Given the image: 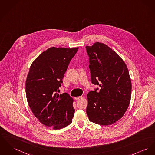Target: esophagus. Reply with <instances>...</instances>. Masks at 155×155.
<instances>
[{"mask_svg": "<svg viewBox=\"0 0 155 155\" xmlns=\"http://www.w3.org/2000/svg\"><path fill=\"white\" fill-rule=\"evenodd\" d=\"M82 96H78V97H75V99L76 100H79V99H82Z\"/></svg>", "mask_w": 155, "mask_h": 155, "instance_id": "obj_1", "label": "esophagus"}]
</instances>
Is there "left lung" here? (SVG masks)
<instances>
[{
  "mask_svg": "<svg viewBox=\"0 0 155 155\" xmlns=\"http://www.w3.org/2000/svg\"><path fill=\"white\" fill-rule=\"evenodd\" d=\"M86 48L92 82L101 87L99 92L87 94L86 114L92 122L110 125L120 120L129 107L132 93L129 71L119 54L103 43Z\"/></svg>",
  "mask_w": 155,
  "mask_h": 155,
  "instance_id": "obj_1",
  "label": "left lung"
}]
</instances>
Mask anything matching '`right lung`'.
<instances>
[{
  "label": "right lung",
  "mask_w": 155,
  "mask_h": 155,
  "mask_svg": "<svg viewBox=\"0 0 155 155\" xmlns=\"http://www.w3.org/2000/svg\"><path fill=\"white\" fill-rule=\"evenodd\" d=\"M78 48L48 49L31 63L27 76L26 94L31 112L41 123L54 130L72 122L73 99L67 93L58 92Z\"/></svg>",
  "instance_id": "1"
}]
</instances>
